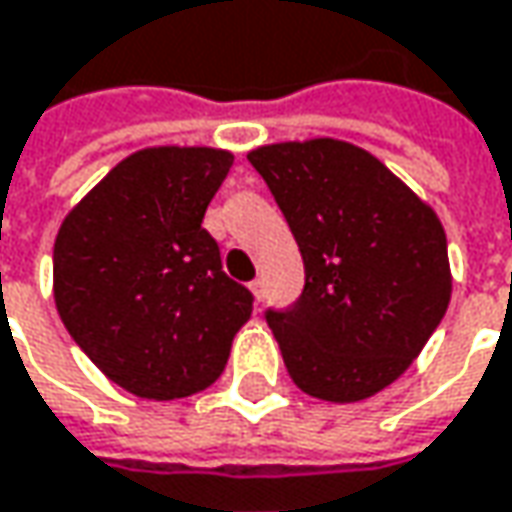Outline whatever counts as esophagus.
<instances>
[{
    "instance_id": "obj_1",
    "label": "esophagus",
    "mask_w": 512,
    "mask_h": 512,
    "mask_svg": "<svg viewBox=\"0 0 512 512\" xmlns=\"http://www.w3.org/2000/svg\"><path fill=\"white\" fill-rule=\"evenodd\" d=\"M249 289H252L255 301H260V298H263V281H260V278H257V281H252V284H249Z\"/></svg>"
}]
</instances>
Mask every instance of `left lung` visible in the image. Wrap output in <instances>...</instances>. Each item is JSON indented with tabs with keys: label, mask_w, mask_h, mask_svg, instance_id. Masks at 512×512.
I'll return each mask as SVG.
<instances>
[{
	"label": "left lung",
	"mask_w": 512,
	"mask_h": 512,
	"mask_svg": "<svg viewBox=\"0 0 512 512\" xmlns=\"http://www.w3.org/2000/svg\"><path fill=\"white\" fill-rule=\"evenodd\" d=\"M304 257V292L266 321L292 382L359 403L406 374L452 298L446 231L368 150L339 138L249 153Z\"/></svg>",
	"instance_id": "obj_1"
}]
</instances>
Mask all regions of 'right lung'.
Returning <instances> with one entry per match:
<instances>
[{
  "instance_id": "1",
  "label": "right lung",
  "mask_w": 512,
  "mask_h": 512,
  "mask_svg": "<svg viewBox=\"0 0 512 512\" xmlns=\"http://www.w3.org/2000/svg\"><path fill=\"white\" fill-rule=\"evenodd\" d=\"M231 162L220 147H144L57 231V313L80 350L136 397L205 391L252 316V292L223 272L220 246L202 228Z\"/></svg>"
}]
</instances>
